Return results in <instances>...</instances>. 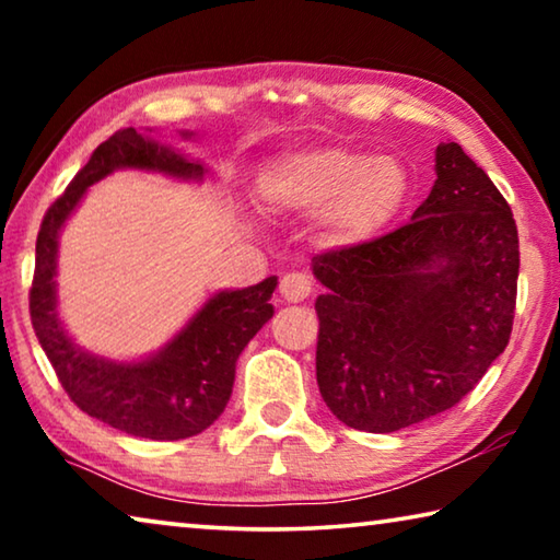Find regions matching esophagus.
<instances>
[{"label": "esophagus", "mask_w": 560, "mask_h": 560, "mask_svg": "<svg viewBox=\"0 0 560 560\" xmlns=\"http://www.w3.org/2000/svg\"><path fill=\"white\" fill-rule=\"evenodd\" d=\"M279 293L283 301L289 303H301L303 299L311 296V279L306 273H287L279 283Z\"/></svg>", "instance_id": "obj_1"}]
</instances>
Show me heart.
<instances>
[{
    "mask_svg": "<svg viewBox=\"0 0 560 560\" xmlns=\"http://www.w3.org/2000/svg\"><path fill=\"white\" fill-rule=\"evenodd\" d=\"M257 197L271 214L318 217L336 246L373 242L410 197V173L393 155L324 145L281 155L261 170Z\"/></svg>",
    "mask_w": 560,
    "mask_h": 560,
    "instance_id": "heart-1",
    "label": "heart"
}]
</instances>
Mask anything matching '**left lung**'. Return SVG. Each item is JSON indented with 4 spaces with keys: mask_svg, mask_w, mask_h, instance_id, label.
Instances as JSON below:
<instances>
[{
    "mask_svg": "<svg viewBox=\"0 0 560 560\" xmlns=\"http://www.w3.org/2000/svg\"><path fill=\"white\" fill-rule=\"evenodd\" d=\"M412 222L316 254V381L328 410L395 432L457 405L504 353L516 308L518 232L489 175L440 143Z\"/></svg>",
    "mask_w": 560,
    "mask_h": 560,
    "instance_id": "8db88e82",
    "label": "left lung"
}]
</instances>
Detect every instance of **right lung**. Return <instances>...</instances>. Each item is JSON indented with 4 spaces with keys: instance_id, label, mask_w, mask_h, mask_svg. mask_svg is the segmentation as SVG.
I'll return each instance as SVG.
<instances>
[{
    "instance_id": "right-lung-1",
    "label": "right lung",
    "mask_w": 560,
    "mask_h": 560,
    "mask_svg": "<svg viewBox=\"0 0 560 560\" xmlns=\"http://www.w3.org/2000/svg\"><path fill=\"white\" fill-rule=\"evenodd\" d=\"M187 136V132H185ZM118 167L200 179L205 167L175 150L158 145L136 128L118 130L101 143L66 192L44 214L36 236V267L30 289L34 334L73 405L132 438H195L224 412L234 385V368L246 343L273 316L269 303L277 277L240 291H220L153 358L113 363L81 350L56 314V249L59 232L89 185Z\"/></svg>"
}]
</instances>
